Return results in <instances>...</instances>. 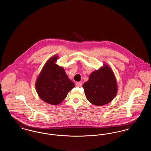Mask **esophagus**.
Masks as SVG:
<instances>
[{
	"label": "esophagus",
	"mask_w": 151,
	"mask_h": 151,
	"mask_svg": "<svg viewBox=\"0 0 151 151\" xmlns=\"http://www.w3.org/2000/svg\"><path fill=\"white\" fill-rule=\"evenodd\" d=\"M82 86V83L80 82H78L76 83V86L77 87H81Z\"/></svg>",
	"instance_id": "obj_1"
}]
</instances>
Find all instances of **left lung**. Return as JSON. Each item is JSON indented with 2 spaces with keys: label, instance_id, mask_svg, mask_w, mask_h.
Masks as SVG:
<instances>
[{
  "label": "left lung",
  "instance_id": "8db88e82",
  "mask_svg": "<svg viewBox=\"0 0 151 151\" xmlns=\"http://www.w3.org/2000/svg\"><path fill=\"white\" fill-rule=\"evenodd\" d=\"M83 88L87 100L96 106L108 104L115 98L118 92L115 75L106 63L91 73Z\"/></svg>",
  "mask_w": 151,
  "mask_h": 151
}]
</instances>
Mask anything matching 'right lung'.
I'll use <instances>...</instances> for the list:
<instances>
[{"instance_id":"right-lung-1","label":"right lung","mask_w":151,"mask_h":151,"mask_svg":"<svg viewBox=\"0 0 151 151\" xmlns=\"http://www.w3.org/2000/svg\"><path fill=\"white\" fill-rule=\"evenodd\" d=\"M58 58V55H54L47 60L35 83L40 98L53 105L61 103L75 87V84L68 78L65 69L56 63Z\"/></svg>"}]
</instances>
